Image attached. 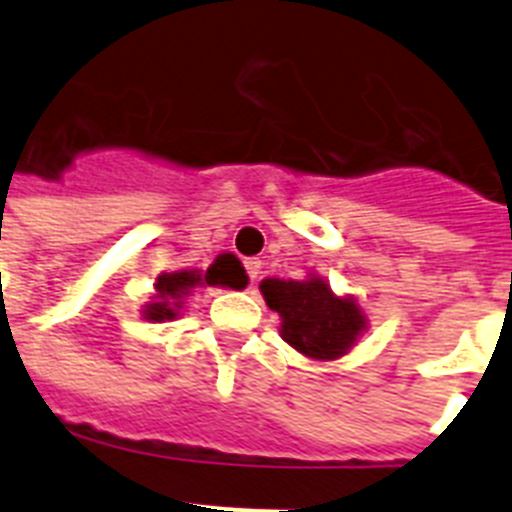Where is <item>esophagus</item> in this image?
<instances>
[{"label":"esophagus","mask_w":512,"mask_h":512,"mask_svg":"<svg viewBox=\"0 0 512 512\" xmlns=\"http://www.w3.org/2000/svg\"><path fill=\"white\" fill-rule=\"evenodd\" d=\"M243 266H246L248 279H251V282H256V279H259V274H261V261L259 259H246V261H243Z\"/></svg>","instance_id":"34e87169"}]
</instances>
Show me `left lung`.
Masks as SVG:
<instances>
[{
	"label": "left lung",
	"instance_id": "obj_1",
	"mask_svg": "<svg viewBox=\"0 0 512 512\" xmlns=\"http://www.w3.org/2000/svg\"><path fill=\"white\" fill-rule=\"evenodd\" d=\"M261 295L282 318V338L310 359H338L364 333L366 318L354 297H336L318 277L264 279Z\"/></svg>",
	"mask_w": 512,
	"mask_h": 512
}]
</instances>
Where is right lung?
Listing matches in <instances>:
<instances>
[{"label":"right lung","instance_id":"add662e5","mask_svg":"<svg viewBox=\"0 0 512 512\" xmlns=\"http://www.w3.org/2000/svg\"><path fill=\"white\" fill-rule=\"evenodd\" d=\"M246 287L248 277L246 269L241 266V261L235 256H217L215 264L202 274V271L182 269L171 271V274H161L156 279V297L151 302L143 305V318L153 320V323H164V320H174L179 315V307H182L184 297L192 292L194 287Z\"/></svg>","mask_w":512,"mask_h":512}]
</instances>
